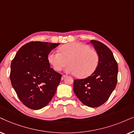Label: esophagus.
<instances>
[{
	"instance_id": "obj_1",
	"label": "esophagus",
	"mask_w": 134,
	"mask_h": 134,
	"mask_svg": "<svg viewBox=\"0 0 134 134\" xmlns=\"http://www.w3.org/2000/svg\"><path fill=\"white\" fill-rule=\"evenodd\" d=\"M66 76H67V75H62V77H61V80H63L64 79V78H65L66 77Z\"/></svg>"
}]
</instances>
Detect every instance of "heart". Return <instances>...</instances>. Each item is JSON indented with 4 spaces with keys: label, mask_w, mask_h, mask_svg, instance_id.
Returning <instances> with one entry per match:
<instances>
[{
    "label": "heart",
    "mask_w": 134,
    "mask_h": 134,
    "mask_svg": "<svg viewBox=\"0 0 134 134\" xmlns=\"http://www.w3.org/2000/svg\"><path fill=\"white\" fill-rule=\"evenodd\" d=\"M60 51H53L48 55L49 63L55 70H61L69 62L66 72L83 78L90 76L97 69L99 55L87 44L70 43L62 46Z\"/></svg>",
    "instance_id": "heart-1"
}]
</instances>
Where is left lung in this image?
Segmentation results:
<instances>
[{"label":"left lung","instance_id":"8db88e82","mask_svg":"<svg viewBox=\"0 0 134 134\" xmlns=\"http://www.w3.org/2000/svg\"><path fill=\"white\" fill-rule=\"evenodd\" d=\"M90 42L99 55V64L91 76L74 80V91L84 105L94 108L105 102L115 90L118 67L113 53L105 44L97 40Z\"/></svg>","mask_w":134,"mask_h":134}]
</instances>
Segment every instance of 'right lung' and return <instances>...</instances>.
<instances>
[{
    "mask_svg": "<svg viewBox=\"0 0 134 134\" xmlns=\"http://www.w3.org/2000/svg\"><path fill=\"white\" fill-rule=\"evenodd\" d=\"M59 43L31 42L19 49L11 63L10 78L19 99L27 107L38 110L56 93L62 75L50 67L48 54Z\"/></svg>",
    "mask_w": 134,
    "mask_h": 134,
    "instance_id": "1",
    "label": "right lung"
}]
</instances>
